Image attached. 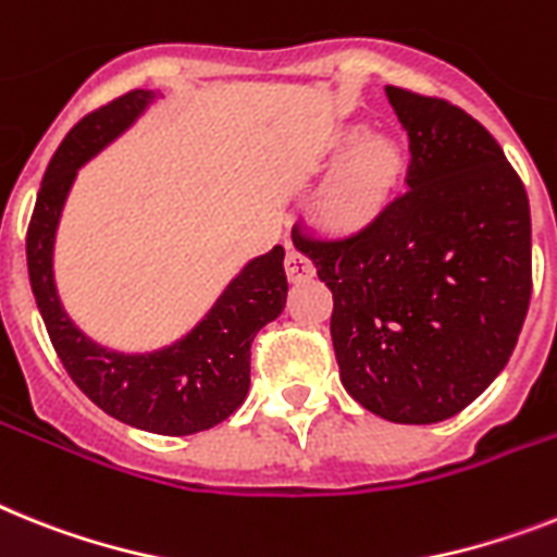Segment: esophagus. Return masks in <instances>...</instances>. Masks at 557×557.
I'll use <instances>...</instances> for the list:
<instances>
[{
    "mask_svg": "<svg viewBox=\"0 0 557 557\" xmlns=\"http://www.w3.org/2000/svg\"><path fill=\"white\" fill-rule=\"evenodd\" d=\"M286 274L292 283H306V280L314 277V263L302 251L292 249L286 255Z\"/></svg>",
    "mask_w": 557,
    "mask_h": 557,
    "instance_id": "esophagus-1",
    "label": "esophagus"
}]
</instances>
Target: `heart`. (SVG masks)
Instances as JSON below:
<instances>
[{"label":"heart","mask_w":557,"mask_h":557,"mask_svg":"<svg viewBox=\"0 0 557 557\" xmlns=\"http://www.w3.org/2000/svg\"><path fill=\"white\" fill-rule=\"evenodd\" d=\"M322 158H334L306 203L308 221L331 235H348L387 207L405 172L401 144L368 133L366 124H343L325 138Z\"/></svg>","instance_id":"heart-1"}]
</instances>
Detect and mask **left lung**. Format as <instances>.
<instances>
[{
    "label": "left lung",
    "mask_w": 557,
    "mask_h": 557,
    "mask_svg": "<svg viewBox=\"0 0 557 557\" xmlns=\"http://www.w3.org/2000/svg\"><path fill=\"white\" fill-rule=\"evenodd\" d=\"M408 191L359 232L292 240L334 294L345 391L399 424L445 422L504 371L532 292L530 200L493 135L442 98L385 87Z\"/></svg>",
    "instance_id": "left-lung-1"
}]
</instances>
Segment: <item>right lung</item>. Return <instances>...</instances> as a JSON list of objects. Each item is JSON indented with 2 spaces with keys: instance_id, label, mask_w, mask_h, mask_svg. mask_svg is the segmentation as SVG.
I'll return each instance as SVG.
<instances>
[{
  "instance_id": "obj_1",
  "label": "right lung",
  "mask_w": 557,
  "mask_h": 557,
  "mask_svg": "<svg viewBox=\"0 0 557 557\" xmlns=\"http://www.w3.org/2000/svg\"><path fill=\"white\" fill-rule=\"evenodd\" d=\"M161 90H133L90 112L50 158L27 228V274L55 354L84 394L129 428L189 436L235 413L249 394L251 339L286 308V249L274 246L243 263L209 311L172 343L115 350L96 343L67 314L55 286V232L78 170L135 127Z\"/></svg>"
}]
</instances>
